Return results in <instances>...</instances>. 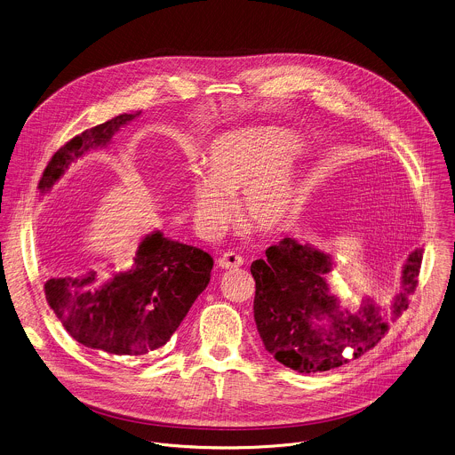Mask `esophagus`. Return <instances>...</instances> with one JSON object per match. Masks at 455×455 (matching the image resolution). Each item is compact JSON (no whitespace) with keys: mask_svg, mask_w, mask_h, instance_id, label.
Here are the masks:
<instances>
[{"mask_svg":"<svg viewBox=\"0 0 455 455\" xmlns=\"http://www.w3.org/2000/svg\"><path fill=\"white\" fill-rule=\"evenodd\" d=\"M243 264H244L243 257H239L237 253H232V251H228L218 259V266L221 269H235V267H241Z\"/></svg>","mask_w":455,"mask_h":455,"instance_id":"1","label":"esophagus"}]
</instances>
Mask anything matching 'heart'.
Returning a JSON list of instances; mask_svg holds the SVG:
<instances>
[{"label": "heart", "instance_id": "heart-1", "mask_svg": "<svg viewBox=\"0 0 455 455\" xmlns=\"http://www.w3.org/2000/svg\"><path fill=\"white\" fill-rule=\"evenodd\" d=\"M302 146L279 128H259L232 135L211 151L207 167L193 171L188 204L196 232L218 239L230 223L228 196L239 195L237 211L255 228L271 230L290 212L295 200L293 158Z\"/></svg>", "mask_w": 455, "mask_h": 455}]
</instances>
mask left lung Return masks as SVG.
<instances>
[{"label": "left lung", "mask_w": 455, "mask_h": 455, "mask_svg": "<svg viewBox=\"0 0 455 455\" xmlns=\"http://www.w3.org/2000/svg\"><path fill=\"white\" fill-rule=\"evenodd\" d=\"M420 264L422 250L417 248L403 267L401 291L390 313L371 297H363L354 311L341 306L327 281L332 257L284 237L266 250L264 260L251 264L257 288L253 313L266 350L297 372L329 371L359 359L408 307Z\"/></svg>", "instance_id": "8db88e82"}]
</instances>
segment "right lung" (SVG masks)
<instances>
[{
    "label": "right lung",
    "instance_id": "add662e5",
    "mask_svg": "<svg viewBox=\"0 0 455 455\" xmlns=\"http://www.w3.org/2000/svg\"><path fill=\"white\" fill-rule=\"evenodd\" d=\"M137 114H119L68 140L47 164L40 193L61 180L67 169L92 149L105 148ZM212 257L153 232L139 244L132 267L107 279L90 271L51 277L45 299L65 331L81 345L108 355H144L167 345L195 299L205 290Z\"/></svg>",
    "mask_w": 455,
    "mask_h": 455
}]
</instances>
